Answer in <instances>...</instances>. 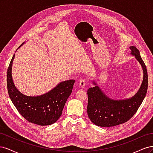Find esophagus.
I'll use <instances>...</instances> for the list:
<instances>
[{
  "instance_id": "34e87169",
  "label": "esophagus",
  "mask_w": 153,
  "mask_h": 153,
  "mask_svg": "<svg viewBox=\"0 0 153 153\" xmlns=\"http://www.w3.org/2000/svg\"><path fill=\"white\" fill-rule=\"evenodd\" d=\"M79 85H80L82 87H84L85 85V79H84V78H83V79H81V80H80Z\"/></svg>"
}]
</instances>
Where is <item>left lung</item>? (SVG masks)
Listing matches in <instances>:
<instances>
[{"label": "left lung", "mask_w": 153, "mask_h": 153, "mask_svg": "<svg viewBox=\"0 0 153 153\" xmlns=\"http://www.w3.org/2000/svg\"><path fill=\"white\" fill-rule=\"evenodd\" d=\"M129 48L143 69V77L140 88L132 98L123 100L109 98L98 86L89 88L87 91V114L91 122L97 126L111 127L127 122L137 112L146 95L148 87L146 66L138 50L134 46ZM93 84L96 85L94 82Z\"/></svg>", "instance_id": "left-lung-1"}]
</instances>
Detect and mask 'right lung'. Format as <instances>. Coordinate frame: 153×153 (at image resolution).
Segmentation results:
<instances>
[{"mask_svg":"<svg viewBox=\"0 0 153 153\" xmlns=\"http://www.w3.org/2000/svg\"><path fill=\"white\" fill-rule=\"evenodd\" d=\"M12 57L7 72V87L10 98L19 113L29 122L40 126L55 123L61 117L68 98L71 94L75 80L62 82L47 93L38 96H27L14 85L11 75Z\"/></svg>","mask_w":153,"mask_h":153,"instance_id":"obj_1","label":"right lung"}]
</instances>
